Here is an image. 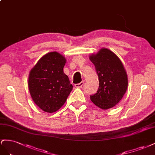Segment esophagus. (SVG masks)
Wrapping results in <instances>:
<instances>
[{
    "instance_id": "esophagus-1",
    "label": "esophagus",
    "mask_w": 155,
    "mask_h": 155,
    "mask_svg": "<svg viewBox=\"0 0 155 155\" xmlns=\"http://www.w3.org/2000/svg\"><path fill=\"white\" fill-rule=\"evenodd\" d=\"M84 84V82H81V83L76 84H74V87H77V88H81L83 86Z\"/></svg>"
}]
</instances>
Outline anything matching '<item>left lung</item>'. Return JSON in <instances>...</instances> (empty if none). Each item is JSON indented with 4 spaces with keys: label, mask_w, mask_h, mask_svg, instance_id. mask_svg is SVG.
Listing matches in <instances>:
<instances>
[{
    "label": "left lung",
    "mask_w": 155,
    "mask_h": 155,
    "mask_svg": "<svg viewBox=\"0 0 155 155\" xmlns=\"http://www.w3.org/2000/svg\"><path fill=\"white\" fill-rule=\"evenodd\" d=\"M89 58L99 77V87L90 96L95 105L103 110L114 107L124 96L128 87L126 70L119 57L107 48H102Z\"/></svg>",
    "instance_id": "obj_1"
}]
</instances>
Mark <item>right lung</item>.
<instances>
[{
  "mask_svg": "<svg viewBox=\"0 0 155 155\" xmlns=\"http://www.w3.org/2000/svg\"><path fill=\"white\" fill-rule=\"evenodd\" d=\"M65 57L58 52L47 53L30 70L28 88L38 107L47 113L55 112L65 103L73 90L63 69Z\"/></svg>",
  "mask_w": 155,
  "mask_h": 155,
  "instance_id": "obj_1",
  "label": "right lung"
}]
</instances>
